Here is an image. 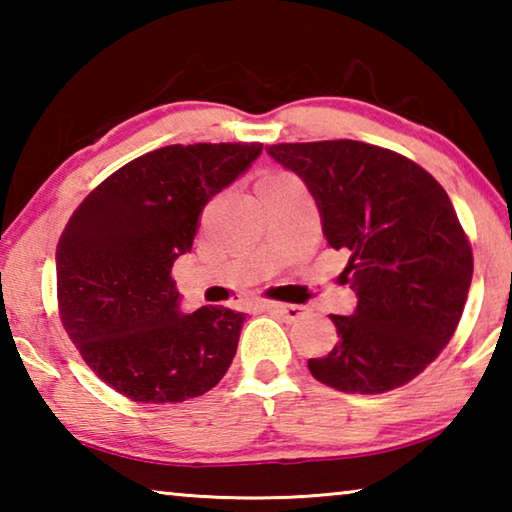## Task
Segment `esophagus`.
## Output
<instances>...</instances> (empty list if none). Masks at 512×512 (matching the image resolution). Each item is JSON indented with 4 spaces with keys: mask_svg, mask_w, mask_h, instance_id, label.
<instances>
[{
    "mask_svg": "<svg viewBox=\"0 0 512 512\" xmlns=\"http://www.w3.org/2000/svg\"><path fill=\"white\" fill-rule=\"evenodd\" d=\"M266 311H271V314L282 316L284 320H298L307 314V307L302 305H284V302H264L262 305Z\"/></svg>",
    "mask_w": 512,
    "mask_h": 512,
    "instance_id": "obj_1",
    "label": "esophagus"
}]
</instances>
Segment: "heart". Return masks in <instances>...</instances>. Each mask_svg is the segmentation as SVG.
<instances>
[{
    "label": "heart",
    "instance_id": "obj_1",
    "mask_svg": "<svg viewBox=\"0 0 512 512\" xmlns=\"http://www.w3.org/2000/svg\"><path fill=\"white\" fill-rule=\"evenodd\" d=\"M277 178H287V176H282V173H271V176H264L262 180H277Z\"/></svg>",
    "mask_w": 512,
    "mask_h": 512
}]
</instances>
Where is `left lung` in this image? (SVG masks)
Listing matches in <instances>:
<instances>
[{
    "label": "left lung",
    "mask_w": 512,
    "mask_h": 512,
    "mask_svg": "<svg viewBox=\"0 0 512 512\" xmlns=\"http://www.w3.org/2000/svg\"><path fill=\"white\" fill-rule=\"evenodd\" d=\"M266 151L305 180L327 244L348 253L339 280L359 298L352 316H329L339 343L309 359V372L359 395L409 384L454 336L472 282V246L447 192L420 164L375 144Z\"/></svg>",
    "instance_id": "obj_1"
}]
</instances>
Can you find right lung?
Returning a JSON list of instances; mask_svg holds the SVG:
<instances>
[{"instance_id": "obj_1", "label": "right lung", "mask_w": 512, "mask_h": 512, "mask_svg": "<svg viewBox=\"0 0 512 512\" xmlns=\"http://www.w3.org/2000/svg\"><path fill=\"white\" fill-rule=\"evenodd\" d=\"M262 144H171L124 164L69 216L56 248L58 314L94 375L133 402L169 404L219 384L246 316L180 311L173 262L198 216Z\"/></svg>"}]
</instances>
